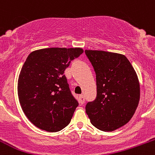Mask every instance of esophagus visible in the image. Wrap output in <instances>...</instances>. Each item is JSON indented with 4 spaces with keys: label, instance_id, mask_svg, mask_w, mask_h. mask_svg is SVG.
<instances>
[{
    "label": "esophagus",
    "instance_id": "obj_1",
    "mask_svg": "<svg viewBox=\"0 0 155 155\" xmlns=\"http://www.w3.org/2000/svg\"><path fill=\"white\" fill-rule=\"evenodd\" d=\"M84 101H85V99H84V96L83 95H79V103L81 104H84Z\"/></svg>",
    "mask_w": 155,
    "mask_h": 155
}]
</instances>
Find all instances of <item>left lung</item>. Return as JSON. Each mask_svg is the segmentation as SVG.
<instances>
[{
    "mask_svg": "<svg viewBox=\"0 0 155 155\" xmlns=\"http://www.w3.org/2000/svg\"><path fill=\"white\" fill-rule=\"evenodd\" d=\"M96 74L97 96L86 105L87 114L96 128L114 131L126 124L140 100V84L134 68L123 54L85 50Z\"/></svg>",
    "mask_w": 155,
    "mask_h": 155,
    "instance_id": "8db88e82",
    "label": "left lung"
}]
</instances>
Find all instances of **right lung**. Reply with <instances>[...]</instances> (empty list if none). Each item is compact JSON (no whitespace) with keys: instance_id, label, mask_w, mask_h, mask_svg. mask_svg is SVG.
I'll use <instances>...</instances> for the list:
<instances>
[{"instance_id":"1","label":"right lung","mask_w":155,"mask_h":155,"mask_svg":"<svg viewBox=\"0 0 155 155\" xmlns=\"http://www.w3.org/2000/svg\"><path fill=\"white\" fill-rule=\"evenodd\" d=\"M81 48H46L32 51L19 74L17 92L22 111L38 128L58 132L70 123L79 103L64 71Z\"/></svg>"}]
</instances>
